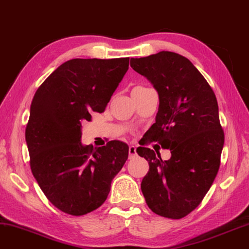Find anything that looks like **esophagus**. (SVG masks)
<instances>
[{"label":"esophagus","instance_id":"obj_1","mask_svg":"<svg viewBox=\"0 0 249 249\" xmlns=\"http://www.w3.org/2000/svg\"><path fill=\"white\" fill-rule=\"evenodd\" d=\"M137 155V153H136V147L134 146V145H131L128 147V157H129V159H133V158H135Z\"/></svg>","mask_w":249,"mask_h":249}]
</instances>
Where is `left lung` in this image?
Instances as JSON below:
<instances>
[{
    "label": "left lung",
    "mask_w": 249,
    "mask_h": 249,
    "mask_svg": "<svg viewBox=\"0 0 249 249\" xmlns=\"http://www.w3.org/2000/svg\"><path fill=\"white\" fill-rule=\"evenodd\" d=\"M131 67L151 81L160 99L145 143L158 142L171 151V158L163 161L151 148H136L150 166L141 189L153 213L181 219L202 201L219 170L225 135L216 95L192 62L179 53L160 51L132 58Z\"/></svg>",
    "instance_id": "1"
}]
</instances>
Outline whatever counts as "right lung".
Returning <instances> with one entry per match:
<instances>
[{"label": "right lung", "mask_w": 249, "mask_h": 249, "mask_svg": "<svg viewBox=\"0 0 249 249\" xmlns=\"http://www.w3.org/2000/svg\"><path fill=\"white\" fill-rule=\"evenodd\" d=\"M129 58L71 59L59 66L36 91L25 141L33 177L48 200L72 216L101 207L128 146L110 141L83 145L81 122L103 113L128 69Z\"/></svg>", "instance_id": "right-lung-1"}]
</instances>
